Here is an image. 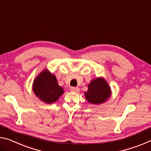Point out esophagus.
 <instances>
[{
  "instance_id": "1",
  "label": "esophagus",
  "mask_w": 151,
  "mask_h": 151,
  "mask_svg": "<svg viewBox=\"0 0 151 151\" xmlns=\"http://www.w3.org/2000/svg\"><path fill=\"white\" fill-rule=\"evenodd\" d=\"M70 90L71 92H74V93H78L80 91V89L78 87H71L70 88Z\"/></svg>"
}]
</instances>
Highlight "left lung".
I'll return each instance as SVG.
<instances>
[{
  "label": "left lung",
  "instance_id": "1",
  "mask_svg": "<svg viewBox=\"0 0 151 151\" xmlns=\"http://www.w3.org/2000/svg\"><path fill=\"white\" fill-rule=\"evenodd\" d=\"M86 100L93 104H100L111 97V88L103 77L93 79L88 85V90L85 92Z\"/></svg>",
  "mask_w": 151,
  "mask_h": 151
}]
</instances>
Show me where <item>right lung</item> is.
Here are the masks:
<instances>
[{
    "instance_id": "obj_1",
    "label": "right lung",
    "mask_w": 151,
    "mask_h": 151,
    "mask_svg": "<svg viewBox=\"0 0 151 151\" xmlns=\"http://www.w3.org/2000/svg\"><path fill=\"white\" fill-rule=\"evenodd\" d=\"M32 91L40 101L47 104L55 103L64 93V89L58 85L55 75L47 68L35 78Z\"/></svg>"
}]
</instances>
